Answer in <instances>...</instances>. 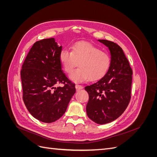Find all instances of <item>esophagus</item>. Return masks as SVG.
Masks as SVG:
<instances>
[{
	"instance_id": "34e87169",
	"label": "esophagus",
	"mask_w": 157,
	"mask_h": 157,
	"mask_svg": "<svg viewBox=\"0 0 157 157\" xmlns=\"http://www.w3.org/2000/svg\"><path fill=\"white\" fill-rule=\"evenodd\" d=\"M75 88H76V89H77V90H80V89H82L83 88V86H81V85L76 84L75 85Z\"/></svg>"
}]
</instances>
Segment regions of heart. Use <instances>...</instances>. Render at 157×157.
<instances>
[{"mask_svg": "<svg viewBox=\"0 0 157 157\" xmlns=\"http://www.w3.org/2000/svg\"><path fill=\"white\" fill-rule=\"evenodd\" d=\"M59 61L65 73L74 82L96 81L102 78L108 71L111 58L107 52L86 42H79L72 46V50L63 49L59 53Z\"/></svg>", "mask_w": 157, "mask_h": 157, "instance_id": "1", "label": "heart"}]
</instances>
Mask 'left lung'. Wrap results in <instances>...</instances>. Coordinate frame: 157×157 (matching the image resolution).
Segmentation results:
<instances>
[{"label": "left lung", "mask_w": 157, "mask_h": 157, "mask_svg": "<svg viewBox=\"0 0 157 157\" xmlns=\"http://www.w3.org/2000/svg\"><path fill=\"white\" fill-rule=\"evenodd\" d=\"M111 52L107 73L96 83L84 88L89 95L88 117L99 124L111 122L124 113L131 99L132 69L122 49L115 42L98 40Z\"/></svg>", "instance_id": "obj_1"}]
</instances>
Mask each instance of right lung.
Returning a JSON list of instances; mask_svg holds the SVG:
<instances>
[{
  "label": "right lung",
  "mask_w": 157,
  "mask_h": 157,
  "mask_svg": "<svg viewBox=\"0 0 157 157\" xmlns=\"http://www.w3.org/2000/svg\"><path fill=\"white\" fill-rule=\"evenodd\" d=\"M62 46L54 38L35 42L21 70L23 100L31 115L41 122H53L63 115L76 92L63 72L59 61ZM57 83L63 87H56Z\"/></svg>",
  "instance_id": "obj_1"
}]
</instances>
